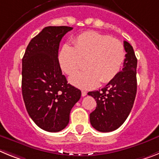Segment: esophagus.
Here are the masks:
<instances>
[{
    "instance_id": "34e87169",
    "label": "esophagus",
    "mask_w": 159,
    "mask_h": 159,
    "mask_svg": "<svg viewBox=\"0 0 159 159\" xmlns=\"http://www.w3.org/2000/svg\"><path fill=\"white\" fill-rule=\"evenodd\" d=\"M81 95H82L83 97L86 96V95H87V92H84V91H82V92H81Z\"/></svg>"
}]
</instances>
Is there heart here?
<instances>
[{"mask_svg":"<svg viewBox=\"0 0 159 159\" xmlns=\"http://www.w3.org/2000/svg\"><path fill=\"white\" fill-rule=\"evenodd\" d=\"M73 46L65 43L58 59L63 71L71 75L86 60L87 69L71 75L69 81L81 89H92L110 82L117 75L126 57L124 46L118 39L94 31L83 32L72 40Z\"/></svg>","mask_w":159,"mask_h":159,"instance_id":"b5f03b06","label":"heart"}]
</instances>
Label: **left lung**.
I'll return each instance as SVG.
<instances>
[{
    "label": "left lung",
    "mask_w": 159,
    "mask_h": 159,
    "mask_svg": "<svg viewBox=\"0 0 159 159\" xmlns=\"http://www.w3.org/2000/svg\"><path fill=\"white\" fill-rule=\"evenodd\" d=\"M126 58L123 68L103 88L89 92L96 100L95 110L90 114V122L95 130L110 132L119 128L127 119L137 92V58L134 49L123 42Z\"/></svg>",
    "instance_id": "1"
}]
</instances>
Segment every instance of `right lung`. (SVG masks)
I'll use <instances>...</instances> for the list:
<instances>
[{"label": "right lung", "mask_w": 159, "mask_h": 159, "mask_svg": "<svg viewBox=\"0 0 159 159\" xmlns=\"http://www.w3.org/2000/svg\"><path fill=\"white\" fill-rule=\"evenodd\" d=\"M73 28L45 27L29 42L22 59V95L31 119L40 128L58 132L69 123L80 90L62 75L58 50L63 36Z\"/></svg>", "instance_id": "obj_1"}]
</instances>
